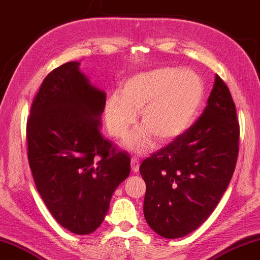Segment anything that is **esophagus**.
Wrapping results in <instances>:
<instances>
[{
    "label": "esophagus",
    "instance_id": "1",
    "mask_svg": "<svg viewBox=\"0 0 260 260\" xmlns=\"http://www.w3.org/2000/svg\"><path fill=\"white\" fill-rule=\"evenodd\" d=\"M131 168L133 172H138L139 168H140V160L137 157H132L131 158Z\"/></svg>",
    "mask_w": 260,
    "mask_h": 260
}]
</instances>
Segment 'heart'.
<instances>
[{"mask_svg":"<svg viewBox=\"0 0 260 260\" xmlns=\"http://www.w3.org/2000/svg\"><path fill=\"white\" fill-rule=\"evenodd\" d=\"M204 91L203 80L192 71L167 67L139 73L125 81L120 93L106 100V128L111 137L123 139L141 112L143 128L126 140L125 148L143 154L152 147L154 137L169 141L191 126Z\"/></svg>","mask_w":260,"mask_h":260,"instance_id":"heart-1","label":"heart"}]
</instances>
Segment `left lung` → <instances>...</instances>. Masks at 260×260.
<instances>
[{
  "mask_svg": "<svg viewBox=\"0 0 260 260\" xmlns=\"http://www.w3.org/2000/svg\"><path fill=\"white\" fill-rule=\"evenodd\" d=\"M240 141L232 93L216 75L203 114L140 166L145 219L164 238L184 237L207 220L228 187Z\"/></svg>",
  "mask_w": 260,
  "mask_h": 260,
  "instance_id": "obj_1",
  "label": "left lung"
}]
</instances>
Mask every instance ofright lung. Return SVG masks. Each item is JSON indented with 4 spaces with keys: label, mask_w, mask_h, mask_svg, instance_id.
I'll list each match as a JSON object with an SVG mask.
<instances>
[{
    "label": "right lung",
    "mask_w": 260,
    "mask_h": 260,
    "mask_svg": "<svg viewBox=\"0 0 260 260\" xmlns=\"http://www.w3.org/2000/svg\"><path fill=\"white\" fill-rule=\"evenodd\" d=\"M67 62L45 77L26 122L27 158L53 217L88 235L102 224L111 197L129 175V156L103 137L106 94Z\"/></svg>",
    "instance_id": "obj_1"
}]
</instances>
